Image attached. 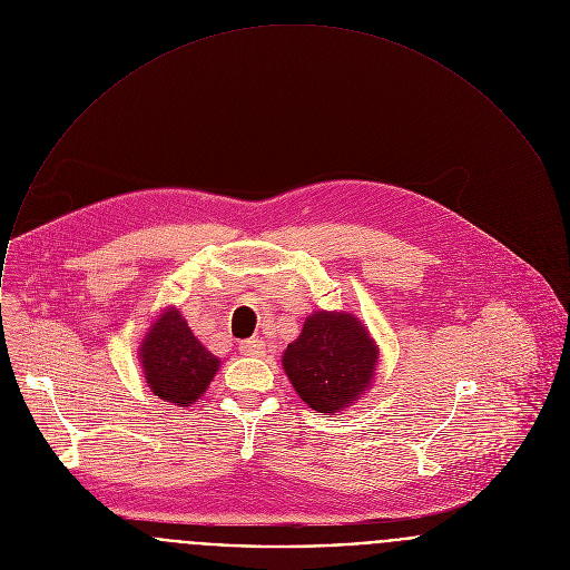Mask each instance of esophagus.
<instances>
[{
	"label": "esophagus",
	"instance_id": "esophagus-1",
	"mask_svg": "<svg viewBox=\"0 0 570 570\" xmlns=\"http://www.w3.org/2000/svg\"><path fill=\"white\" fill-rule=\"evenodd\" d=\"M240 354L243 356H263L265 354V343L261 338H249L240 343Z\"/></svg>",
	"mask_w": 570,
	"mask_h": 570
}]
</instances>
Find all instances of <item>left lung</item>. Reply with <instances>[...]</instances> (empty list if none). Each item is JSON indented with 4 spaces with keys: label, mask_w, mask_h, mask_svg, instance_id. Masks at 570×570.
<instances>
[{
    "label": "left lung",
    "mask_w": 570,
    "mask_h": 570,
    "mask_svg": "<svg viewBox=\"0 0 570 570\" xmlns=\"http://www.w3.org/2000/svg\"><path fill=\"white\" fill-rule=\"evenodd\" d=\"M379 363V347L352 314L316 312L285 350L283 370L316 413L332 415L358 400Z\"/></svg>",
    "instance_id": "8db88e82"
}]
</instances>
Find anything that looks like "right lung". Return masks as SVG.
<instances>
[{
	"label": "right lung",
	"instance_id": "obj_1",
	"mask_svg": "<svg viewBox=\"0 0 570 570\" xmlns=\"http://www.w3.org/2000/svg\"><path fill=\"white\" fill-rule=\"evenodd\" d=\"M141 363L155 395L179 406L196 402L218 372V358L196 341L177 309H168L150 327L141 343Z\"/></svg>",
	"mask_w": 570,
	"mask_h": 570
}]
</instances>
